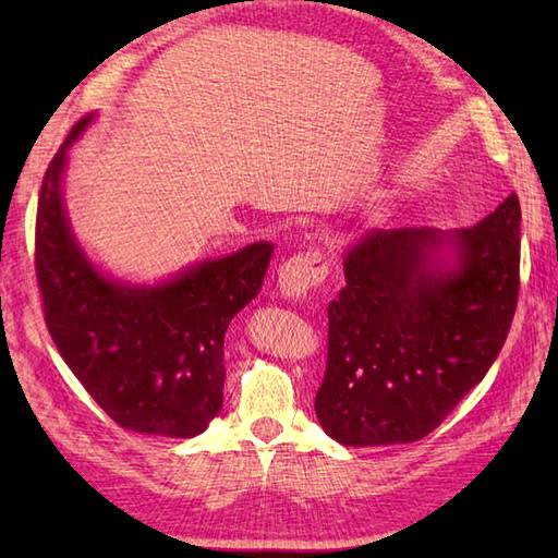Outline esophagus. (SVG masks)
Returning <instances> with one entry per match:
<instances>
[{"label": "esophagus", "instance_id": "34e87169", "mask_svg": "<svg viewBox=\"0 0 558 558\" xmlns=\"http://www.w3.org/2000/svg\"><path fill=\"white\" fill-rule=\"evenodd\" d=\"M330 260L322 248H306L302 254L290 256L278 270L280 292L290 300H300L306 292L322 286L328 276Z\"/></svg>", "mask_w": 558, "mask_h": 558}]
</instances>
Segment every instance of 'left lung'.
Returning <instances> with one entry per match:
<instances>
[{
  "mask_svg": "<svg viewBox=\"0 0 558 558\" xmlns=\"http://www.w3.org/2000/svg\"><path fill=\"white\" fill-rule=\"evenodd\" d=\"M450 240V270L434 264L436 230H374L348 252L314 400L338 444L420 441L499 357L520 288L518 194Z\"/></svg>",
  "mask_w": 558,
  "mask_h": 558,
  "instance_id": "left-lung-1",
  "label": "left lung"
}]
</instances>
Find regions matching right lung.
<instances>
[{"label": "right lung", "instance_id": "add662e5", "mask_svg": "<svg viewBox=\"0 0 558 558\" xmlns=\"http://www.w3.org/2000/svg\"><path fill=\"white\" fill-rule=\"evenodd\" d=\"M43 177L35 218V276L45 326L90 398L129 432L201 434L222 408V340L232 316L256 298L272 246L256 242L156 288H129L90 266L62 206L66 148Z\"/></svg>", "mask_w": 558, "mask_h": 558}]
</instances>
